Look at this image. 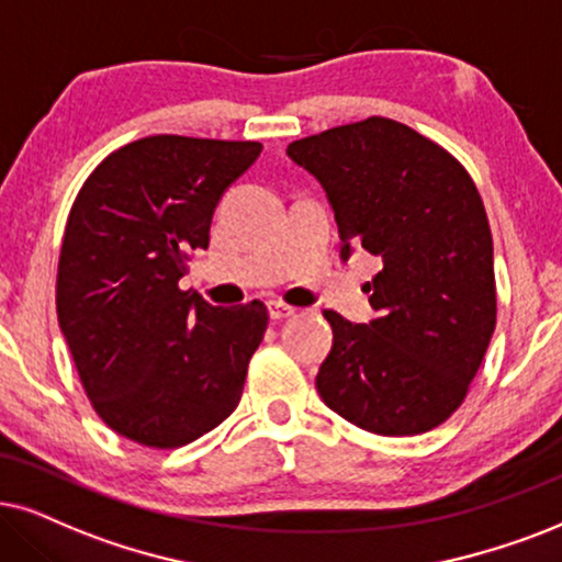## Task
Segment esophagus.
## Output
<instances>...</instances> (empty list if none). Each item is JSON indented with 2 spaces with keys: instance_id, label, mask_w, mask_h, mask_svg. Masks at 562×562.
I'll list each match as a JSON object with an SVG mask.
<instances>
[{
  "instance_id": "esophagus-1",
  "label": "esophagus",
  "mask_w": 562,
  "mask_h": 562,
  "mask_svg": "<svg viewBox=\"0 0 562 562\" xmlns=\"http://www.w3.org/2000/svg\"><path fill=\"white\" fill-rule=\"evenodd\" d=\"M293 314H295L293 305L280 303V301H272V303H269V316H272L274 322H282V318H290Z\"/></svg>"
}]
</instances>
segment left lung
I'll return each mask as SVG.
<instances>
[{
    "label": "left lung",
    "mask_w": 562,
    "mask_h": 562,
    "mask_svg": "<svg viewBox=\"0 0 562 562\" xmlns=\"http://www.w3.org/2000/svg\"><path fill=\"white\" fill-rule=\"evenodd\" d=\"M288 155L322 183L342 259L381 261L371 305L352 324L324 311L331 352L318 368L324 404L375 436H417L464 402L495 331L493 236L467 168L394 119L334 126L295 139Z\"/></svg>",
    "instance_id": "8db88e82"
}]
</instances>
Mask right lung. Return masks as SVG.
<instances>
[{
	"instance_id": "obj_1",
	"label": "right lung",
	"mask_w": 562,
	"mask_h": 562,
	"mask_svg": "<svg viewBox=\"0 0 562 562\" xmlns=\"http://www.w3.org/2000/svg\"><path fill=\"white\" fill-rule=\"evenodd\" d=\"M259 153V142L155 134L111 153L69 210L59 326L92 409L134 443L179 449L238 407L267 305L217 308L179 280Z\"/></svg>"
}]
</instances>
